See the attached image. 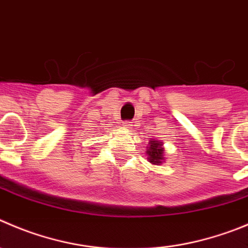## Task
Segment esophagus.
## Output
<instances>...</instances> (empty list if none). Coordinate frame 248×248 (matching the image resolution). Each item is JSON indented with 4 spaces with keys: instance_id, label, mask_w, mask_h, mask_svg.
Wrapping results in <instances>:
<instances>
[{
    "instance_id": "1",
    "label": "esophagus",
    "mask_w": 248,
    "mask_h": 248,
    "mask_svg": "<svg viewBox=\"0 0 248 248\" xmlns=\"http://www.w3.org/2000/svg\"><path fill=\"white\" fill-rule=\"evenodd\" d=\"M123 126L128 129V130H131V129L134 128V124H133V122H125L124 124H123Z\"/></svg>"
}]
</instances>
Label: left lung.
Here are the masks:
<instances>
[{"label": "left lung", "instance_id": "left-lung-1", "mask_svg": "<svg viewBox=\"0 0 248 248\" xmlns=\"http://www.w3.org/2000/svg\"><path fill=\"white\" fill-rule=\"evenodd\" d=\"M146 155H147V161L150 163L155 164V166H161L166 161L163 142L152 139L146 147Z\"/></svg>", "mask_w": 248, "mask_h": 248}]
</instances>
